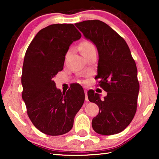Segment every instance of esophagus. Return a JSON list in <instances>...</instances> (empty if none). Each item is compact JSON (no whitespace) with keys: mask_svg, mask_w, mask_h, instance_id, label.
Returning <instances> with one entry per match:
<instances>
[{"mask_svg":"<svg viewBox=\"0 0 159 159\" xmlns=\"http://www.w3.org/2000/svg\"><path fill=\"white\" fill-rule=\"evenodd\" d=\"M85 99L86 102H88V93H87V90H85Z\"/></svg>","mask_w":159,"mask_h":159,"instance_id":"esophagus-1","label":"esophagus"}]
</instances>
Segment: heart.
<instances>
[{"label":"heart","mask_w":159,"mask_h":159,"mask_svg":"<svg viewBox=\"0 0 159 159\" xmlns=\"http://www.w3.org/2000/svg\"><path fill=\"white\" fill-rule=\"evenodd\" d=\"M94 48H95L94 45L91 42L88 41H83L81 43V45H80V49H81L82 53L89 52L90 50L94 49Z\"/></svg>","instance_id":"1"}]
</instances>
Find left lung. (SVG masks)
<instances>
[{
  "label": "left lung",
  "mask_w": 159,
  "mask_h": 159,
  "mask_svg": "<svg viewBox=\"0 0 159 159\" xmlns=\"http://www.w3.org/2000/svg\"><path fill=\"white\" fill-rule=\"evenodd\" d=\"M85 39L98 48L99 85L107 93L104 99L95 91L88 92L89 101L99 107L92 120L93 130L103 135L122 132L137 110L139 84L135 61L123 38L103 21L94 20L75 24Z\"/></svg>",
  "instance_id": "obj_1"
}]
</instances>
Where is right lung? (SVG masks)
Returning a JSON list of instances; mask_svg holds the SVG:
<instances>
[{
	"label": "right lung",
	"mask_w": 159,
	"mask_h": 159,
	"mask_svg": "<svg viewBox=\"0 0 159 159\" xmlns=\"http://www.w3.org/2000/svg\"><path fill=\"white\" fill-rule=\"evenodd\" d=\"M80 37L72 24L51 25L38 32L25 53L21 97L32 123L48 135L68 133L85 100L84 92L71 88L61 93L52 80L63 69L70 45Z\"/></svg>",
	"instance_id": "right-lung-1"
}]
</instances>
